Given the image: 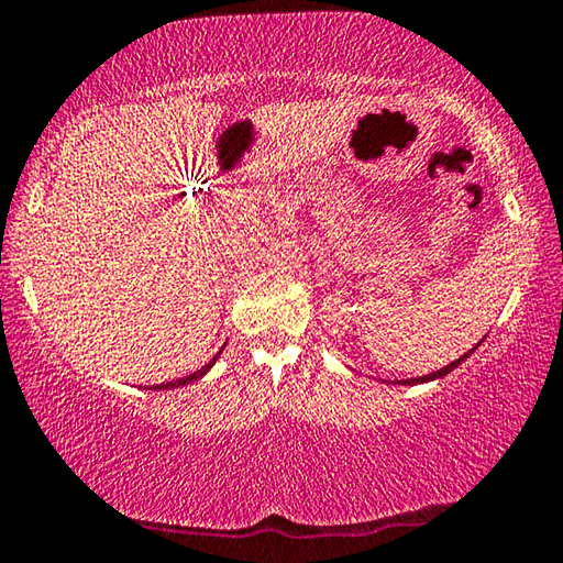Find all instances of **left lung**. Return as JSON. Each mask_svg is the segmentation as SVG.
Masks as SVG:
<instances>
[{
    "label": "left lung",
    "mask_w": 563,
    "mask_h": 563,
    "mask_svg": "<svg viewBox=\"0 0 563 563\" xmlns=\"http://www.w3.org/2000/svg\"><path fill=\"white\" fill-rule=\"evenodd\" d=\"M476 349V346H474ZM474 349H472V352H474ZM472 352H466L462 358H456V362H451V364H446L444 368H439V372H434V374H427V376H417V379H404V382H396V384H421V382H431V379H441V376H446L449 372H451V368H456L459 364H462L464 362V358L468 356V354H472Z\"/></svg>",
    "instance_id": "1"
}]
</instances>
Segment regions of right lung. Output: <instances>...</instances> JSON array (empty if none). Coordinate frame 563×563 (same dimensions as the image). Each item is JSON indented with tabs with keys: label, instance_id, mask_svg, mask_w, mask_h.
Here are the masks:
<instances>
[{
	"label": "right lung",
	"instance_id": "add662e5",
	"mask_svg": "<svg viewBox=\"0 0 563 563\" xmlns=\"http://www.w3.org/2000/svg\"><path fill=\"white\" fill-rule=\"evenodd\" d=\"M219 356V354H217ZM217 356L211 358V362L207 364V366H201V368H197L195 374H189V376H181V379H177V382H167V384H156V386H152V389H177V386H184V384H189V382H197V379H201V376H205L211 366H214V362H217Z\"/></svg>",
	"mask_w": 563,
	"mask_h": 563
}]
</instances>
